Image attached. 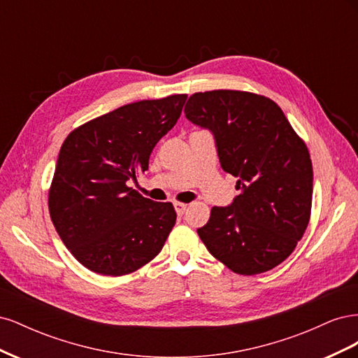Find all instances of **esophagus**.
I'll use <instances>...</instances> for the list:
<instances>
[{
    "mask_svg": "<svg viewBox=\"0 0 358 358\" xmlns=\"http://www.w3.org/2000/svg\"><path fill=\"white\" fill-rule=\"evenodd\" d=\"M175 210H176L178 215H183V213H185V210H187V204H185V203L176 201V203H175Z\"/></svg>",
    "mask_w": 358,
    "mask_h": 358,
    "instance_id": "1",
    "label": "esophagus"
}]
</instances>
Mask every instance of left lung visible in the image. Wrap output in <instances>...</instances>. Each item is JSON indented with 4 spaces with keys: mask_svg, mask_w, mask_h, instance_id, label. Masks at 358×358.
Returning a JSON list of instances; mask_svg holds the SVG:
<instances>
[{
    "mask_svg": "<svg viewBox=\"0 0 358 358\" xmlns=\"http://www.w3.org/2000/svg\"><path fill=\"white\" fill-rule=\"evenodd\" d=\"M185 116L213 134L221 167L241 191L230 206L212 208L200 239L234 273L276 267L310 218L313 173L305 142L275 101L251 92H196Z\"/></svg>",
    "mask_w": 358,
    "mask_h": 358,
    "instance_id": "1",
    "label": "left lung"
}]
</instances>
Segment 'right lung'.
Masks as SVG:
<instances>
[{
	"label": "right lung",
	"instance_id": "right-lung-1",
	"mask_svg": "<svg viewBox=\"0 0 358 358\" xmlns=\"http://www.w3.org/2000/svg\"><path fill=\"white\" fill-rule=\"evenodd\" d=\"M185 94L143 100L80 125L64 140L49 191L61 241L95 273L122 276L154 259L176 222L171 203L129 188L149 167L158 140L175 127Z\"/></svg>",
	"mask_w": 358,
	"mask_h": 358
}]
</instances>
